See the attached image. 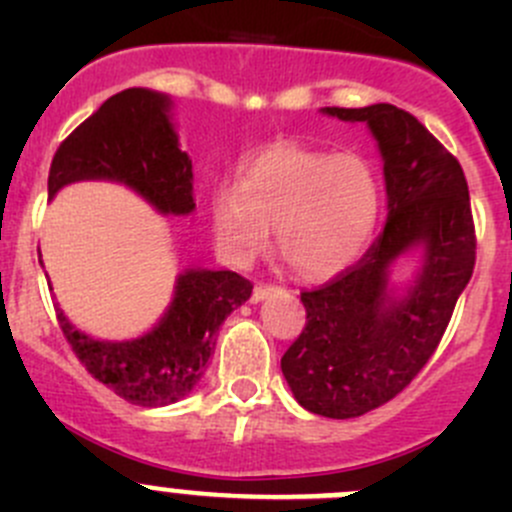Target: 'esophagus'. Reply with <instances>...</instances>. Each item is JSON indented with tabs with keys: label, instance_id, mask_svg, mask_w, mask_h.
<instances>
[{
	"label": "esophagus",
	"instance_id": "esophagus-1",
	"mask_svg": "<svg viewBox=\"0 0 512 512\" xmlns=\"http://www.w3.org/2000/svg\"><path fill=\"white\" fill-rule=\"evenodd\" d=\"M287 292L285 287H277V285H265V282H260V285H255L252 289V302H262L265 297H270V294H282Z\"/></svg>",
	"mask_w": 512,
	"mask_h": 512
}]
</instances>
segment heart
<instances>
[{"label": "heart", "mask_w": 512, "mask_h": 512, "mask_svg": "<svg viewBox=\"0 0 512 512\" xmlns=\"http://www.w3.org/2000/svg\"><path fill=\"white\" fill-rule=\"evenodd\" d=\"M381 215L376 170L359 153L272 143L237 170V185L210 195L218 250L247 267L270 245L309 280H327L364 252Z\"/></svg>", "instance_id": "obj_1"}]
</instances>
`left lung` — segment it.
I'll return each instance as SVG.
<instances>
[{
	"label": "left lung",
	"instance_id": "left-lung-1",
	"mask_svg": "<svg viewBox=\"0 0 512 512\" xmlns=\"http://www.w3.org/2000/svg\"><path fill=\"white\" fill-rule=\"evenodd\" d=\"M369 126L384 158L389 218L359 262L327 285L302 292L307 324L282 356L294 399L327 418L384 406L436 352L476 265V227L461 163L404 108H322ZM424 252L415 285L388 289L390 265Z\"/></svg>",
	"mask_w": 512,
	"mask_h": 512
}]
</instances>
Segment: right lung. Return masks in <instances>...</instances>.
<instances>
[{
    "label": "right lung",
    "mask_w": 512,
    "mask_h": 512,
    "mask_svg": "<svg viewBox=\"0 0 512 512\" xmlns=\"http://www.w3.org/2000/svg\"><path fill=\"white\" fill-rule=\"evenodd\" d=\"M76 180H113L136 190L163 215L195 210L193 163L180 151L170 98L126 89L101 103L59 148L49 168V198ZM41 262V255H39ZM252 282L230 270H185L160 322L131 342H101L79 332L61 309L66 342L94 379L136 406H168L205 374L220 324L247 302Z\"/></svg>",
    "instance_id": "add662e5"
}]
</instances>
